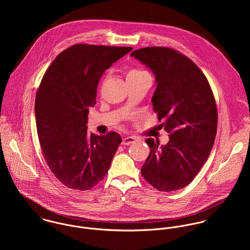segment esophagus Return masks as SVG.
<instances>
[{"label": "esophagus", "mask_w": 250, "mask_h": 250, "mask_svg": "<svg viewBox=\"0 0 250 250\" xmlns=\"http://www.w3.org/2000/svg\"><path fill=\"white\" fill-rule=\"evenodd\" d=\"M135 142H136V138H134V137H125V138L122 140L121 144H123V145H129V144L135 143Z\"/></svg>", "instance_id": "34e87169"}]
</instances>
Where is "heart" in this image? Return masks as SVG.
<instances>
[{"mask_svg": "<svg viewBox=\"0 0 250 250\" xmlns=\"http://www.w3.org/2000/svg\"><path fill=\"white\" fill-rule=\"evenodd\" d=\"M140 74H147V73L139 69H133L128 73V75H140Z\"/></svg>", "mask_w": 250, "mask_h": 250, "instance_id": "b5f03b06", "label": "heart"}]
</instances>
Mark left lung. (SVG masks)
<instances>
[{
    "label": "left lung",
    "instance_id": "obj_1",
    "mask_svg": "<svg viewBox=\"0 0 250 250\" xmlns=\"http://www.w3.org/2000/svg\"><path fill=\"white\" fill-rule=\"evenodd\" d=\"M131 57L154 73L153 109L169 134L166 145L145 141L150 154L142 174L158 190L183 188L198 174L214 145L217 110L212 88L199 67L174 49L146 47Z\"/></svg>",
    "mask_w": 250,
    "mask_h": 250
}]
</instances>
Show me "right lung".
<instances>
[{"mask_svg": "<svg viewBox=\"0 0 250 250\" xmlns=\"http://www.w3.org/2000/svg\"><path fill=\"white\" fill-rule=\"evenodd\" d=\"M132 50L76 44L62 52L42 78L36 97L38 140L49 168L69 188L90 189L107 175L122 140L115 132L89 135L87 114L104 72Z\"/></svg>", "mask_w": 250, "mask_h": 250, "instance_id": "obj_1", "label": "right lung"}]
</instances>
